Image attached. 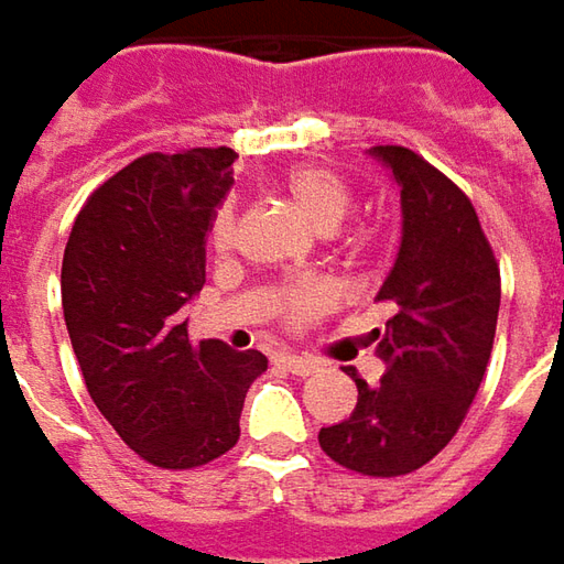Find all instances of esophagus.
I'll return each instance as SVG.
<instances>
[{"label": "esophagus", "mask_w": 564, "mask_h": 564, "mask_svg": "<svg viewBox=\"0 0 564 564\" xmlns=\"http://www.w3.org/2000/svg\"><path fill=\"white\" fill-rule=\"evenodd\" d=\"M274 361L281 365V368H286L290 375H300V378H308L318 365L312 359H302V356H290V352H281V356H274Z\"/></svg>", "instance_id": "34e87169"}]
</instances>
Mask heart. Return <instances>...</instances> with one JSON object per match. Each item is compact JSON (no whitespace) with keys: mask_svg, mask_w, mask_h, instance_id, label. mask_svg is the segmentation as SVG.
<instances>
[{"mask_svg":"<svg viewBox=\"0 0 564 564\" xmlns=\"http://www.w3.org/2000/svg\"><path fill=\"white\" fill-rule=\"evenodd\" d=\"M286 193L293 196V203L318 224L321 230H334L346 218L349 205H352V189L343 181L337 171L324 165H302L290 171L286 177ZM237 240V215L230 205H221L215 221H212V246L224 252ZM337 286L321 278H305V281L286 283L278 293V312L286 324H302L330 312L337 305Z\"/></svg>","mask_w":564,"mask_h":564,"instance_id":"b5f03b06","label":"heart"}]
</instances>
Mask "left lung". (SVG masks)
<instances>
[{"label":"left lung","mask_w":564,"mask_h":564,"mask_svg":"<svg viewBox=\"0 0 564 564\" xmlns=\"http://www.w3.org/2000/svg\"><path fill=\"white\" fill-rule=\"evenodd\" d=\"M393 171L402 205L397 262L375 300L390 318L371 330L387 365L359 387L352 415L321 427L337 465L368 477L417 471L456 437L494 352L499 264L471 199L443 171L405 147H375Z\"/></svg>","instance_id":"obj_1"}]
</instances>
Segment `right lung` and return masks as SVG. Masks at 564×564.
I'll return each instance as SVG.
<instances>
[{
	"instance_id": "add662e5",
	"label": "right lung",
	"mask_w": 564,
	"mask_h": 564,
	"mask_svg": "<svg viewBox=\"0 0 564 564\" xmlns=\"http://www.w3.org/2000/svg\"><path fill=\"white\" fill-rule=\"evenodd\" d=\"M237 152H149L93 189L62 259V308L96 409L140 458L199 468L240 440L259 349L189 340L184 308L205 283V237L234 186Z\"/></svg>"
}]
</instances>
